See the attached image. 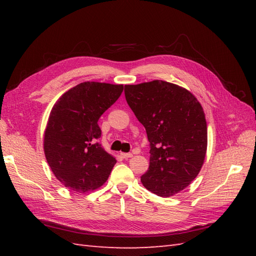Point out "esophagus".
I'll list each match as a JSON object with an SVG mask.
<instances>
[{
    "instance_id": "esophagus-1",
    "label": "esophagus",
    "mask_w": 256,
    "mask_h": 256,
    "mask_svg": "<svg viewBox=\"0 0 256 256\" xmlns=\"http://www.w3.org/2000/svg\"><path fill=\"white\" fill-rule=\"evenodd\" d=\"M121 156L123 157V158L128 160V158H131V157H133V154L132 153H121Z\"/></svg>"
}]
</instances>
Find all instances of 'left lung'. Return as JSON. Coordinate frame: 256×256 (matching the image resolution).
<instances>
[{
  "label": "left lung",
  "mask_w": 256,
  "mask_h": 256,
  "mask_svg": "<svg viewBox=\"0 0 256 256\" xmlns=\"http://www.w3.org/2000/svg\"><path fill=\"white\" fill-rule=\"evenodd\" d=\"M124 94L150 142L143 186L160 197L182 192L197 177L206 157L202 106L192 92L162 80L126 84Z\"/></svg>",
  "instance_id": "1"
}]
</instances>
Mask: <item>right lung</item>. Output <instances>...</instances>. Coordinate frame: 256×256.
I'll use <instances>...</instances> for the list:
<instances>
[{"label": "right lung", "instance_id": "obj_1", "mask_svg": "<svg viewBox=\"0 0 256 256\" xmlns=\"http://www.w3.org/2000/svg\"><path fill=\"white\" fill-rule=\"evenodd\" d=\"M123 84L86 81L59 98L44 135V150L54 175L64 187L86 192L101 187L116 160L96 142L100 116L116 102Z\"/></svg>", "mask_w": 256, "mask_h": 256}]
</instances>
